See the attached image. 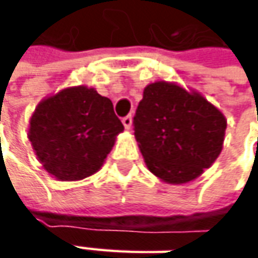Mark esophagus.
<instances>
[{
    "label": "esophagus",
    "instance_id": "obj_1",
    "mask_svg": "<svg viewBox=\"0 0 258 258\" xmlns=\"http://www.w3.org/2000/svg\"><path fill=\"white\" fill-rule=\"evenodd\" d=\"M122 123H123L124 129H131L132 127V116H124L123 119H122Z\"/></svg>",
    "mask_w": 258,
    "mask_h": 258
}]
</instances>
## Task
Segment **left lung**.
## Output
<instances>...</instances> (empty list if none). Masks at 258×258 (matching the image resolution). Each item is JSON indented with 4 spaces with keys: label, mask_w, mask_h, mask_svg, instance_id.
<instances>
[{
    "label": "left lung",
    "mask_w": 258,
    "mask_h": 258,
    "mask_svg": "<svg viewBox=\"0 0 258 258\" xmlns=\"http://www.w3.org/2000/svg\"><path fill=\"white\" fill-rule=\"evenodd\" d=\"M134 126L148 169L164 182L178 185L198 178L215 162L227 120L200 93L155 82L145 87Z\"/></svg>",
    "instance_id": "obj_1"
}]
</instances>
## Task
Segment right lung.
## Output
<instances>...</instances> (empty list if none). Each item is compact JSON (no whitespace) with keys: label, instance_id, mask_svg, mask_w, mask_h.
Masks as SVG:
<instances>
[{"label":"right lung","instance_id":"right-lung-1","mask_svg":"<svg viewBox=\"0 0 258 258\" xmlns=\"http://www.w3.org/2000/svg\"><path fill=\"white\" fill-rule=\"evenodd\" d=\"M123 124L113 103L94 89L75 86L45 97L30 119L37 159L60 181H80L100 169Z\"/></svg>","mask_w":258,"mask_h":258}]
</instances>
